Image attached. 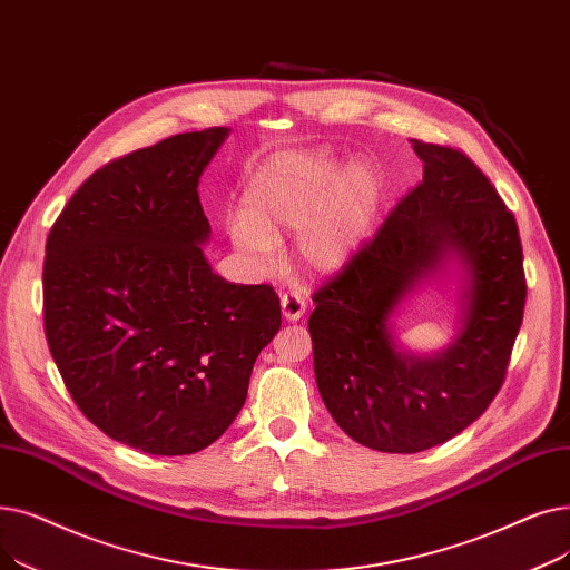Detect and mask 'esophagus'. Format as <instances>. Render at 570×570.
Wrapping results in <instances>:
<instances>
[{
    "label": "esophagus",
    "mask_w": 570,
    "mask_h": 570,
    "mask_svg": "<svg viewBox=\"0 0 570 570\" xmlns=\"http://www.w3.org/2000/svg\"><path fill=\"white\" fill-rule=\"evenodd\" d=\"M306 299L302 296V292H285L283 296H281V308H283V317L287 320V322H296V320H302L304 317V313H306Z\"/></svg>",
    "instance_id": "esophagus-1"
}]
</instances>
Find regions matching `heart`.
I'll use <instances>...</instances> for the list:
<instances>
[{
    "instance_id": "heart-1",
    "label": "heart",
    "mask_w": 570,
    "mask_h": 570,
    "mask_svg": "<svg viewBox=\"0 0 570 570\" xmlns=\"http://www.w3.org/2000/svg\"><path fill=\"white\" fill-rule=\"evenodd\" d=\"M377 202L381 185L364 165L338 176L332 157L281 155L248 183L243 220L232 227V236L257 266H266L274 259L276 238L302 232L296 257L317 274H332L360 250Z\"/></svg>"
}]
</instances>
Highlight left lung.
Segmentation results:
<instances>
[{
    "label": "left lung",
    "mask_w": 570,
    "mask_h": 570,
    "mask_svg": "<svg viewBox=\"0 0 570 570\" xmlns=\"http://www.w3.org/2000/svg\"><path fill=\"white\" fill-rule=\"evenodd\" d=\"M411 144L422 180L315 289L308 320L317 390L336 424L371 450L401 454L450 441L487 411L527 302L518 220L497 187L459 148ZM452 254L470 276L463 327L439 356L415 358L393 345L389 317Z\"/></svg>",
    "instance_id": "1"
}]
</instances>
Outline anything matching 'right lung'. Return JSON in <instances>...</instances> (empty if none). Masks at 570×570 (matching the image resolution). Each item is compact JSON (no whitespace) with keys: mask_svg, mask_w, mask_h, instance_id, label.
I'll return each instance as SVG.
<instances>
[{"mask_svg":"<svg viewBox=\"0 0 570 570\" xmlns=\"http://www.w3.org/2000/svg\"><path fill=\"white\" fill-rule=\"evenodd\" d=\"M229 129L176 134L80 185L43 259V330L62 381L97 429L148 454L218 441L281 330L271 285L213 274L199 176Z\"/></svg>","mask_w":570,"mask_h":570,"instance_id":"1","label":"right lung"}]
</instances>
